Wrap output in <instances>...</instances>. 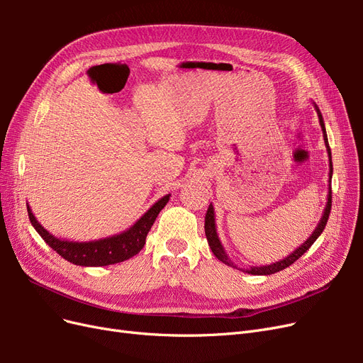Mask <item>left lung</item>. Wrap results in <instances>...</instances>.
<instances>
[{
  "mask_svg": "<svg viewBox=\"0 0 363 363\" xmlns=\"http://www.w3.org/2000/svg\"><path fill=\"white\" fill-rule=\"evenodd\" d=\"M313 107H315V111H316L318 119H320V125H321V130H323V138H324L327 155H328V192H327V203H325V207H324V212H323V216L320 219V223H318V225L315 227L313 233L309 238H307L300 247H296L291 252V255H288L284 259H281V260H279L276 263H271V265L238 268L235 263L232 262V259L228 257L224 245L221 244V240H219V236H218V232H216V223H215V208H213V204L211 203V204H208L206 219H204L206 238H207L208 247H211L215 257L218 260H221L223 263H225V265L232 267V268H236V269H240V271H244V272H248V274H252V276H269V274L279 272V271H281L284 268H288L289 265H292L295 260H298V257H301L304 252L312 247V244L315 242L318 238H320V235L323 233V230L325 228L328 215H330V211H332V174H333V164H332V151H330V147H328V139H327V133H325V125H324L323 115H321L320 108H318V106L315 103H313Z\"/></svg>",
  "mask_w": 363,
  "mask_h": 363,
  "instance_id": "obj_1",
  "label": "left lung"
}]
</instances>
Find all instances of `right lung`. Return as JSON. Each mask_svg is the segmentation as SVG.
Wrapping results in <instances>:
<instances>
[{
    "mask_svg": "<svg viewBox=\"0 0 363 363\" xmlns=\"http://www.w3.org/2000/svg\"><path fill=\"white\" fill-rule=\"evenodd\" d=\"M169 196L171 194L162 196L133 225L124 230V232L108 238L86 240V242H77V240L56 238L48 230L43 228L42 224H39L28 204L27 211L31 225L35 227L42 239L65 260L80 267H107L133 257L144 248L145 238L151 230V225L155 224L159 212L169 201Z\"/></svg>",
    "mask_w": 363,
    "mask_h": 363,
    "instance_id": "obj_1",
    "label": "right lung"
}]
</instances>
